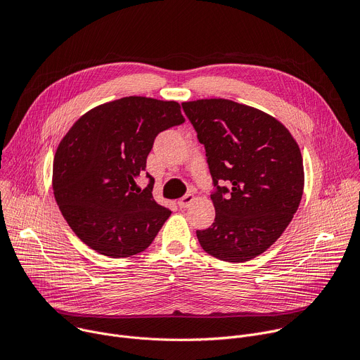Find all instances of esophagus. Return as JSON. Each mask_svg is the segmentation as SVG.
I'll return each mask as SVG.
<instances>
[{
	"instance_id": "1",
	"label": "esophagus",
	"mask_w": 360,
	"mask_h": 360,
	"mask_svg": "<svg viewBox=\"0 0 360 360\" xmlns=\"http://www.w3.org/2000/svg\"><path fill=\"white\" fill-rule=\"evenodd\" d=\"M193 200H195V196H193V195H191V193L184 195V196L178 200L179 208H186V207H189V205H191Z\"/></svg>"
}]
</instances>
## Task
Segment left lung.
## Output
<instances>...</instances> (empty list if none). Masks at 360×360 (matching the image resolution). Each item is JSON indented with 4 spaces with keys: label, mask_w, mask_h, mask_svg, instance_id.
I'll return each instance as SVG.
<instances>
[{
    "label": "left lung",
    "mask_w": 360,
    "mask_h": 360,
    "mask_svg": "<svg viewBox=\"0 0 360 360\" xmlns=\"http://www.w3.org/2000/svg\"><path fill=\"white\" fill-rule=\"evenodd\" d=\"M182 108L217 188L215 222L196 231L198 240L221 261H250L276 242L297 211L304 184L299 145L276 118L231 99H196ZM222 180L231 190L219 186Z\"/></svg>",
    "instance_id": "obj_1"
}]
</instances>
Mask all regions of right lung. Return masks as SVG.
<instances>
[{
	"label": "right lung",
	"mask_w": 360,
	"mask_h": 360,
	"mask_svg": "<svg viewBox=\"0 0 360 360\" xmlns=\"http://www.w3.org/2000/svg\"><path fill=\"white\" fill-rule=\"evenodd\" d=\"M185 122L175 101L125 96L84 114L60 142L53 189L63 217L91 249L111 258L145 250L171 211L141 191L157 135Z\"/></svg>",
	"instance_id": "1"
}]
</instances>
